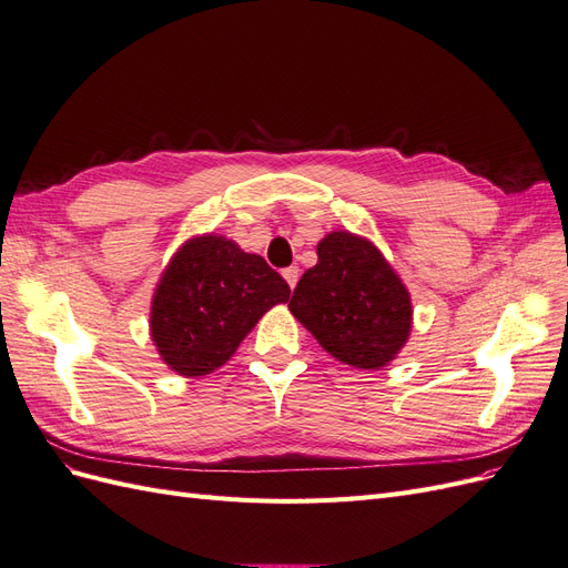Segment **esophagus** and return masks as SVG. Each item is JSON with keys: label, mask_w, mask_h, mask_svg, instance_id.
Here are the masks:
<instances>
[{"label": "esophagus", "mask_w": 568, "mask_h": 568, "mask_svg": "<svg viewBox=\"0 0 568 568\" xmlns=\"http://www.w3.org/2000/svg\"><path fill=\"white\" fill-rule=\"evenodd\" d=\"M282 274H284V280H286V284H288L291 288H294V286L298 284V277H301L298 267H286Z\"/></svg>", "instance_id": "obj_1"}]
</instances>
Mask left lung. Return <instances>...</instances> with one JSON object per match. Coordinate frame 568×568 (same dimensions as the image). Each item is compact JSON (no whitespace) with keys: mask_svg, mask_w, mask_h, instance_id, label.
I'll list each match as a JSON object with an SVG mask.
<instances>
[{"mask_svg":"<svg viewBox=\"0 0 568 568\" xmlns=\"http://www.w3.org/2000/svg\"><path fill=\"white\" fill-rule=\"evenodd\" d=\"M288 311L355 369L386 367L412 332V298L398 272L369 239L348 230L317 244V265L303 272Z\"/></svg>","mask_w":568,"mask_h":568,"instance_id":"8db88e82","label":"left lung"}]
</instances>
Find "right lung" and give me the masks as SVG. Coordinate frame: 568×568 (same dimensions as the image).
<instances>
[{
	"mask_svg": "<svg viewBox=\"0 0 568 568\" xmlns=\"http://www.w3.org/2000/svg\"><path fill=\"white\" fill-rule=\"evenodd\" d=\"M288 294L282 274L261 255L222 234L192 236L153 291L151 341L180 376H205L225 365L257 320Z\"/></svg>",
	"mask_w": 568,
	"mask_h": 568,
	"instance_id": "obj_1",
	"label": "right lung"
}]
</instances>
